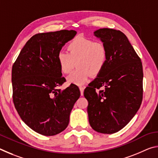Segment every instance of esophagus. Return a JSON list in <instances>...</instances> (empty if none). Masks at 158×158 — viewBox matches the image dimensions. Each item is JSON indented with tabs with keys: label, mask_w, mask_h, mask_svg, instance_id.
Masks as SVG:
<instances>
[{
	"label": "esophagus",
	"mask_w": 158,
	"mask_h": 158,
	"mask_svg": "<svg viewBox=\"0 0 158 158\" xmlns=\"http://www.w3.org/2000/svg\"><path fill=\"white\" fill-rule=\"evenodd\" d=\"M84 89H85L84 86H79V90H80V92H81V95H84Z\"/></svg>",
	"instance_id": "esophagus-1"
}]
</instances>
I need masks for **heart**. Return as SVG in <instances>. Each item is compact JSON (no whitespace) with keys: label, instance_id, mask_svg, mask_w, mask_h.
Masks as SVG:
<instances>
[{"label":"heart","instance_id":"1","mask_svg":"<svg viewBox=\"0 0 158 158\" xmlns=\"http://www.w3.org/2000/svg\"><path fill=\"white\" fill-rule=\"evenodd\" d=\"M68 53L60 51L57 61L61 73L68 74L78 67L67 78L69 84H84L91 76L100 74L107 62V50L103 44L83 36L76 37L68 44Z\"/></svg>","mask_w":158,"mask_h":158}]
</instances>
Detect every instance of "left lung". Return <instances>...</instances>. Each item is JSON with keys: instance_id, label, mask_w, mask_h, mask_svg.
Masks as SVG:
<instances>
[{"instance_id": "1", "label": "left lung", "mask_w": 158, "mask_h": 158, "mask_svg": "<svg viewBox=\"0 0 158 158\" xmlns=\"http://www.w3.org/2000/svg\"><path fill=\"white\" fill-rule=\"evenodd\" d=\"M93 34L107 50V62L84 90V95L89 102L87 112L90 126L96 132L109 135L123 129L140 107L142 63L121 31L100 28ZM101 87L105 89L95 91Z\"/></svg>"}]
</instances>
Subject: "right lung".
Listing matches in <instances>:
<instances>
[{
	"instance_id": "add662e5",
	"label": "right lung",
	"mask_w": 158,
	"mask_h": 158,
	"mask_svg": "<svg viewBox=\"0 0 158 158\" xmlns=\"http://www.w3.org/2000/svg\"><path fill=\"white\" fill-rule=\"evenodd\" d=\"M77 32L62 30L38 33L26 42L12 69L13 102L22 121L44 136L59 134L68 127L69 115L80 97L79 88L65 81L57 55Z\"/></svg>"
}]
</instances>
